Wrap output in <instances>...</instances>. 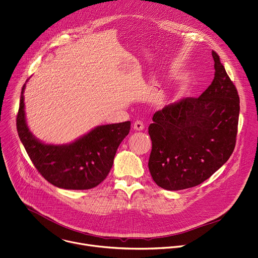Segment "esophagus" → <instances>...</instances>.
I'll use <instances>...</instances> for the list:
<instances>
[{
    "mask_svg": "<svg viewBox=\"0 0 258 258\" xmlns=\"http://www.w3.org/2000/svg\"><path fill=\"white\" fill-rule=\"evenodd\" d=\"M134 130L136 131H143L144 130V123L141 120H136L134 122Z\"/></svg>",
    "mask_w": 258,
    "mask_h": 258,
    "instance_id": "34e87169",
    "label": "esophagus"
}]
</instances>
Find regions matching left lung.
I'll list each match as a JSON object with an SVG mask.
<instances>
[{
    "instance_id": "8db88e82",
    "label": "left lung",
    "mask_w": 258,
    "mask_h": 258,
    "mask_svg": "<svg viewBox=\"0 0 258 258\" xmlns=\"http://www.w3.org/2000/svg\"><path fill=\"white\" fill-rule=\"evenodd\" d=\"M215 74L199 98H185L153 115L148 167L163 189L181 190L203 183L230 157L240 113L238 90L219 55L212 51Z\"/></svg>"
}]
</instances>
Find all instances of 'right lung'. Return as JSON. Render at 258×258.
Returning a JSON list of instances; mask_svg holds the SVG:
<instances>
[{
  "label": "right lung",
  "mask_w": 258,
  "mask_h": 258,
  "mask_svg": "<svg viewBox=\"0 0 258 258\" xmlns=\"http://www.w3.org/2000/svg\"><path fill=\"white\" fill-rule=\"evenodd\" d=\"M25 87L26 84L21 89L16 127L35 168L58 188L84 190L98 186L108 176L117 148L130 133L131 121L97 126L70 144H45L28 127Z\"/></svg>",
  "instance_id": "obj_1"
}]
</instances>
